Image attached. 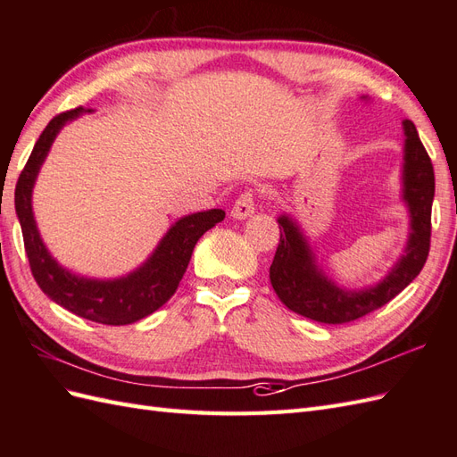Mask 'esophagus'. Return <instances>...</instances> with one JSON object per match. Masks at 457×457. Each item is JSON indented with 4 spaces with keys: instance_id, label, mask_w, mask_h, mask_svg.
<instances>
[{
    "instance_id": "esophagus-1",
    "label": "esophagus",
    "mask_w": 457,
    "mask_h": 457,
    "mask_svg": "<svg viewBox=\"0 0 457 457\" xmlns=\"http://www.w3.org/2000/svg\"><path fill=\"white\" fill-rule=\"evenodd\" d=\"M230 215L238 219V220H244L253 215V194L252 192H244L238 195V199L235 202V205H232V211Z\"/></svg>"
}]
</instances>
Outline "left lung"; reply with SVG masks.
<instances>
[{
    "label": "left lung",
    "instance_id": "8db88e82",
    "mask_svg": "<svg viewBox=\"0 0 457 457\" xmlns=\"http://www.w3.org/2000/svg\"><path fill=\"white\" fill-rule=\"evenodd\" d=\"M403 133L402 199L409 211V238L402 258L376 285L357 291L341 288L318 265L316 253L298 222L283 213L277 219L281 238L270 267V279L288 310L320 324H347L387 304L420 273L430 248L434 169L413 121L403 120Z\"/></svg>",
    "mask_w": 457,
    "mask_h": 457
}]
</instances>
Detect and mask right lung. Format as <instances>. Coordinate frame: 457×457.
<instances>
[{"mask_svg":"<svg viewBox=\"0 0 457 457\" xmlns=\"http://www.w3.org/2000/svg\"><path fill=\"white\" fill-rule=\"evenodd\" d=\"M85 112H91V110H85L83 106L70 110L50 120V124L44 128L19 176L15 211L21 230H23L30 271L42 293L75 316L96 321V324L128 326L153 314L176 293L197 240L225 219V211L209 209L178 219L166 230L149 258L137 270L118 279H91V277H81L65 270L52 258L46 244L40 238L35 213H32V187L55 136L68 121H73Z\"/></svg>","mask_w":457,"mask_h":457,"instance_id":"add662e5","label":"right lung"}]
</instances>
